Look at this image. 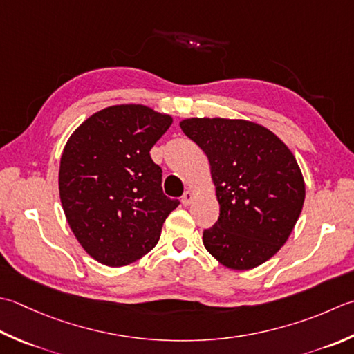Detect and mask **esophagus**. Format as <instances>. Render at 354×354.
I'll use <instances>...</instances> for the list:
<instances>
[{
  "label": "esophagus",
  "mask_w": 354,
  "mask_h": 354,
  "mask_svg": "<svg viewBox=\"0 0 354 354\" xmlns=\"http://www.w3.org/2000/svg\"><path fill=\"white\" fill-rule=\"evenodd\" d=\"M192 201H193V193H192L190 190H187V192L184 193V195H183L181 203H183L184 205H190Z\"/></svg>",
  "instance_id": "34e87169"
}]
</instances>
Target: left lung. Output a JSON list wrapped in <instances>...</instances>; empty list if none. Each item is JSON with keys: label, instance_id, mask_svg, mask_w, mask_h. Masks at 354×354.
<instances>
[{"label": "left lung", "instance_id": "8db88e82", "mask_svg": "<svg viewBox=\"0 0 354 354\" xmlns=\"http://www.w3.org/2000/svg\"><path fill=\"white\" fill-rule=\"evenodd\" d=\"M184 133L209 158L219 218L203 242L232 270H250L281 250L306 199L302 171L282 140L252 121L187 118Z\"/></svg>", "mask_w": 354, "mask_h": 354}]
</instances>
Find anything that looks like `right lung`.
Instances as JSON below:
<instances>
[{"mask_svg": "<svg viewBox=\"0 0 354 354\" xmlns=\"http://www.w3.org/2000/svg\"><path fill=\"white\" fill-rule=\"evenodd\" d=\"M171 122L142 104H118L88 116L64 145L62 210L81 247L104 266H129L147 254L179 204L164 195L161 167L150 158Z\"/></svg>", "mask_w": 354, "mask_h": 354, "instance_id": "1", "label": "right lung"}]
</instances>
